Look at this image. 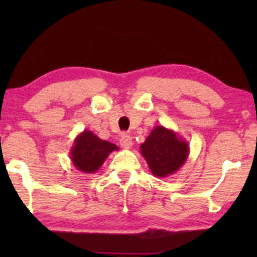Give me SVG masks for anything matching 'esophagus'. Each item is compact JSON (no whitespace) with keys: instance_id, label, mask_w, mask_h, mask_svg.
<instances>
[{"instance_id":"1","label":"esophagus","mask_w":257,"mask_h":257,"mask_svg":"<svg viewBox=\"0 0 257 257\" xmlns=\"http://www.w3.org/2000/svg\"><path fill=\"white\" fill-rule=\"evenodd\" d=\"M133 145V140H132V137H130L127 135H124L120 138V146L122 149H131Z\"/></svg>"}]
</instances>
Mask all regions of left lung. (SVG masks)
Returning <instances> with one entry per match:
<instances>
[{
    "label": "left lung",
    "instance_id": "8db88e82",
    "mask_svg": "<svg viewBox=\"0 0 257 257\" xmlns=\"http://www.w3.org/2000/svg\"><path fill=\"white\" fill-rule=\"evenodd\" d=\"M140 153L157 178H166L180 170L189 156L186 139L163 125L154 127L140 145Z\"/></svg>",
    "mask_w": 257,
    "mask_h": 257
}]
</instances>
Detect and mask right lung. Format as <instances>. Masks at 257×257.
<instances>
[{"mask_svg":"<svg viewBox=\"0 0 257 257\" xmlns=\"http://www.w3.org/2000/svg\"><path fill=\"white\" fill-rule=\"evenodd\" d=\"M118 150L115 144L100 139L92 131L84 130L76 137L70 150V158L77 170L92 174L99 170L110 153Z\"/></svg>","mask_w":257,"mask_h":257,"instance_id":"add662e5","label":"right lung"}]
</instances>
